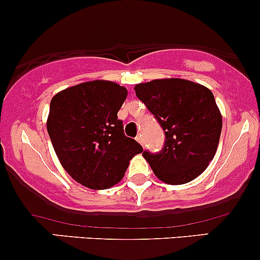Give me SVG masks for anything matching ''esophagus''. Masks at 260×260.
<instances>
[{"mask_svg":"<svg viewBox=\"0 0 260 260\" xmlns=\"http://www.w3.org/2000/svg\"><path fill=\"white\" fill-rule=\"evenodd\" d=\"M136 139H137V141L139 142V143H141L142 146H143V144H144V142H143V136H142V135H138L137 137H136Z\"/></svg>","mask_w":260,"mask_h":260,"instance_id":"esophagus-1","label":"esophagus"}]
</instances>
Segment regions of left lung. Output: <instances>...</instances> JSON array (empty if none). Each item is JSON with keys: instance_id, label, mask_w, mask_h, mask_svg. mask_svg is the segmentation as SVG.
I'll return each instance as SVG.
<instances>
[{"instance_id": "obj_1", "label": "left lung", "mask_w": 260, "mask_h": 260, "mask_svg": "<svg viewBox=\"0 0 260 260\" xmlns=\"http://www.w3.org/2000/svg\"><path fill=\"white\" fill-rule=\"evenodd\" d=\"M135 91L165 131L162 151L143 152L157 178L173 185L196 179L214 157L222 132V114L210 89L165 78L139 83Z\"/></svg>"}]
</instances>
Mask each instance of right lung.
<instances>
[{
	"label": "right lung",
	"instance_id": "1",
	"mask_svg": "<svg viewBox=\"0 0 260 260\" xmlns=\"http://www.w3.org/2000/svg\"><path fill=\"white\" fill-rule=\"evenodd\" d=\"M127 89L95 80L66 88L51 100L47 131L64 171L91 189H108L119 182L129 160L143 152L125 137L117 113Z\"/></svg>",
	"mask_w": 260,
	"mask_h": 260
}]
</instances>
